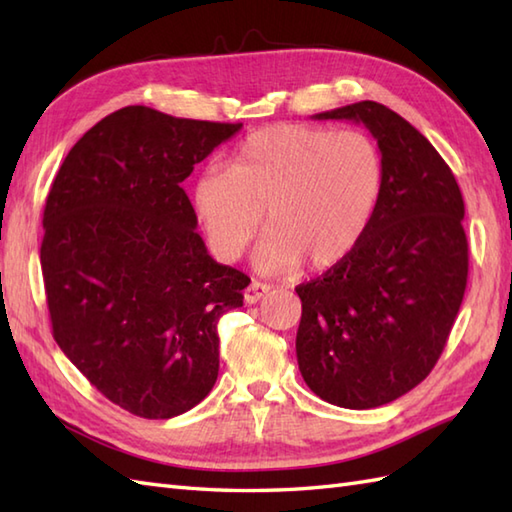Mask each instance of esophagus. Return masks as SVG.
Listing matches in <instances>:
<instances>
[{
  "label": "esophagus",
  "instance_id": "1",
  "mask_svg": "<svg viewBox=\"0 0 512 512\" xmlns=\"http://www.w3.org/2000/svg\"><path fill=\"white\" fill-rule=\"evenodd\" d=\"M270 292L268 284H262V281H253L246 290H244V301L246 303H257L259 299H264Z\"/></svg>",
  "mask_w": 512,
  "mask_h": 512
}]
</instances>
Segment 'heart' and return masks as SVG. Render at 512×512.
<instances>
[{
  "label": "heart",
  "instance_id": "b5f03b06",
  "mask_svg": "<svg viewBox=\"0 0 512 512\" xmlns=\"http://www.w3.org/2000/svg\"><path fill=\"white\" fill-rule=\"evenodd\" d=\"M385 189V160L356 129L270 125L235 149L231 169L206 167L191 204L213 253L235 262L264 226L262 273L328 270L367 233Z\"/></svg>",
  "mask_w": 512,
  "mask_h": 512
}]
</instances>
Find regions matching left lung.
<instances>
[{"mask_svg": "<svg viewBox=\"0 0 512 512\" xmlns=\"http://www.w3.org/2000/svg\"><path fill=\"white\" fill-rule=\"evenodd\" d=\"M319 121L363 123L385 160V189L361 242L297 286V361L325 402L372 409L429 376L469 277L464 200L447 162L405 118L361 101Z\"/></svg>", "mask_w": 512, "mask_h": 512, "instance_id": "obj_1", "label": "left lung"}]
</instances>
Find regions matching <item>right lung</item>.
I'll return each mask as SVG.
<instances>
[{"label": "right lung", "instance_id": "obj_1", "mask_svg": "<svg viewBox=\"0 0 512 512\" xmlns=\"http://www.w3.org/2000/svg\"><path fill=\"white\" fill-rule=\"evenodd\" d=\"M239 129L129 105L85 132L52 182L41 242L52 336L134 416H180L217 380V321L250 279L209 255L182 182Z\"/></svg>", "mask_w": 512, "mask_h": 512}]
</instances>
